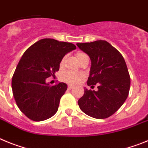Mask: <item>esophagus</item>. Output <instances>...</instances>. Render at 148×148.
I'll return each mask as SVG.
<instances>
[{"label": "esophagus", "mask_w": 148, "mask_h": 148, "mask_svg": "<svg viewBox=\"0 0 148 148\" xmlns=\"http://www.w3.org/2000/svg\"><path fill=\"white\" fill-rule=\"evenodd\" d=\"M73 88H74V86H70V85H69V86H68V89H69V90H71V89H73Z\"/></svg>", "instance_id": "34e87169"}]
</instances>
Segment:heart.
Segmentation results:
<instances>
[{"mask_svg": "<svg viewBox=\"0 0 148 148\" xmlns=\"http://www.w3.org/2000/svg\"><path fill=\"white\" fill-rule=\"evenodd\" d=\"M76 58H77V60L79 61V62H80L84 58H88V56L82 52H77L76 54ZM64 61L65 58H63L60 62V66L63 65ZM82 79H83V75L82 74H77V73L68 72L67 71L62 75V80L70 85H77V84L79 83L82 80Z\"/></svg>", "mask_w": 148, "mask_h": 148, "instance_id": "heart-1", "label": "heart"}]
</instances>
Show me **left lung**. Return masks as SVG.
<instances>
[{
	"mask_svg": "<svg viewBox=\"0 0 148 148\" xmlns=\"http://www.w3.org/2000/svg\"><path fill=\"white\" fill-rule=\"evenodd\" d=\"M91 62L88 86L97 84L98 90L84 88L78 100L82 112L96 119H106L114 114L128 96L130 78L127 65L118 50L106 40L77 43Z\"/></svg>",
	"mask_w": 148,
	"mask_h": 148,
	"instance_id": "1",
	"label": "left lung"
}]
</instances>
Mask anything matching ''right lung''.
Listing matches in <instances>:
<instances>
[{
  "mask_svg": "<svg viewBox=\"0 0 148 148\" xmlns=\"http://www.w3.org/2000/svg\"><path fill=\"white\" fill-rule=\"evenodd\" d=\"M74 49L70 42L45 38L23 54L13 74L12 88L17 106L28 118L40 122L57 113L67 84L51 86L46 79L54 76L63 57Z\"/></svg>",
  "mask_w": 148,
  "mask_h": 148,
  "instance_id": "add662e5",
  "label": "right lung"
}]
</instances>
